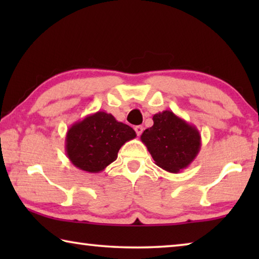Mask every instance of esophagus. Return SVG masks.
Instances as JSON below:
<instances>
[{
	"instance_id": "1",
	"label": "esophagus",
	"mask_w": 259,
	"mask_h": 259,
	"mask_svg": "<svg viewBox=\"0 0 259 259\" xmlns=\"http://www.w3.org/2000/svg\"><path fill=\"white\" fill-rule=\"evenodd\" d=\"M143 130H144V128H143V125H136L135 126V131H136V134H137V136L139 137L140 135H142V133H143Z\"/></svg>"
}]
</instances>
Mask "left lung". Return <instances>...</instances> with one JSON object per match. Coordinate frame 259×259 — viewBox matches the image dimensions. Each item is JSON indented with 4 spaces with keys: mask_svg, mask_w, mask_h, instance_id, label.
<instances>
[{
    "mask_svg": "<svg viewBox=\"0 0 259 259\" xmlns=\"http://www.w3.org/2000/svg\"><path fill=\"white\" fill-rule=\"evenodd\" d=\"M153 122L151 128L140 136V140L145 144L155 164L172 174L186 169L200 152L199 130L171 111L155 114Z\"/></svg>",
    "mask_w": 259,
    "mask_h": 259,
    "instance_id": "obj_1",
    "label": "left lung"
}]
</instances>
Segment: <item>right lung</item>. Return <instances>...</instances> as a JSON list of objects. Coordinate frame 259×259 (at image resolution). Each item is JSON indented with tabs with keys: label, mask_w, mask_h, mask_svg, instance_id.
Wrapping results in <instances>:
<instances>
[{
	"label": "right lung",
	"mask_w": 259,
	"mask_h": 259,
	"mask_svg": "<svg viewBox=\"0 0 259 259\" xmlns=\"http://www.w3.org/2000/svg\"><path fill=\"white\" fill-rule=\"evenodd\" d=\"M135 130L98 111L69 126L65 150L69 161L83 171L98 174L116 160L120 148L136 138Z\"/></svg>",
	"instance_id": "obj_1"
}]
</instances>
